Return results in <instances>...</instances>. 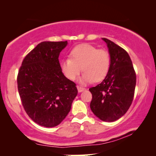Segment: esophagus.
<instances>
[{"label":"esophagus","instance_id":"obj_1","mask_svg":"<svg viewBox=\"0 0 156 156\" xmlns=\"http://www.w3.org/2000/svg\"><path fill=\"white\" fill-rule=\"evenodd\" d=\"M76 87H77V89H78V91L79 92H82V91H83L84 90V88H83L82 87H81V86H79V85H77V86H76Z\"/></svg>","mask_w":156,"mask_h":156}]
</instances>
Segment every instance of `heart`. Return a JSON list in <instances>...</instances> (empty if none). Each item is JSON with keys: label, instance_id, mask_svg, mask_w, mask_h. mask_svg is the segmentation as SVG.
<instances>
[{"label": "heart", "instance_id": "obj_1", "mask_svg": "<svg viewBox=\"0 0 156 156\" xmlns=\"http://www.w3.org/2000/svg\"><path fill=\"white\" fill-rule=\"evenodd\" d=\"M111 67V56L105 49H98L91 44H78L70 50L69 59L60 62V69L68 80L74 81L84 71L80 82L89 83L94 80L101 82L105 79Z\"/></svg>", "mask_w": 156, "mask_h": 156}]
</instances>
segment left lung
Returning a JSON list of instances; mask_svg holds the SVG:
<instances>
[{
  "instance_id": "left-lung-1",
  "label": "left lung",
  "mask_w": 156,
  "mask_h": 156,
  "mask_svg": "<svg viewBox=\"0 0 156 156\" xmlns=\"http://www.w3.org/2000/svg\"><path fill=\"white\" fill-rule=\"evenodd\" d=\"M111 56L109 72L103 82L89 89L92 94L90 108L98 118L112 122L124 115L133 101L136 75L124 49L103 38Z\"/></svg>"
}]
</instances>
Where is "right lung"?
Wrapping results in <instances>:
<instances>
[{"label":"right lung","instance_id":"add662e5","mask_svg":"<svg viewBox=\"0 0 156 156\" xmlns=\"http://www.w3.org/2000/svg\"><path fill=\"white\" fill-rule=\"evenodd\" d=\"M67 41L42 42L23 60L17 76L21 102L30 118L44 127L59 125L77 95L76 84L62 72L59 53Z\"/></svg>","mask_w":156,"mask_h":156}]
</instances>
